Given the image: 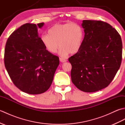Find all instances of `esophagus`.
Here are the masks:
<instances>
[{
  "label": "esophagus",
  "instance_id": "esophagus-1",
  "mask_svg": "<svg viewBox=\"0 0 125 125\" xmlns=\"http://www.w3.org/2000/svg\"><path fill=\"white\" fill-rule=\"evenodd\" d=\"M60 61L61 62H67V60L64 59V58H62V57H60Z\"/></svg>",
  "mask_w": 125,
  "mask_h": 125
}]
</instances>
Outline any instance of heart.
<instances>
[{
	"label": "heart",
	"instance_id": "heart-1",
	"mask_svg": "<svg viewBox=\"0 0 125 125\" xmlns=\"http://www.w3.org/2000/svg\"><path fill=\"white\" fill-rule=\"evenodd\" d=\"M84 31L81 26L76 23H67L53 26L48 34L41 36V41L49 52L55 53L59 46V54L65 57L69 53L77 52L82 46Z\"/></svg>",
	"mask_w": 125,
	"mask_h": 125
}]
</instances>
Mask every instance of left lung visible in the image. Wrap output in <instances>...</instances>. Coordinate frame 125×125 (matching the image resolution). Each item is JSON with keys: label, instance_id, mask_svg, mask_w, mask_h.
<instances>
[{"label": "left lung", "instance_id": "obj_1", "mask_svg": "<svg viewBox=\"0 0 125 125\" xmlns=\"http://www.w3.org/2000/svg\"><path fill=\"white\" fill-rule=\"evenodd\" d=\"M85 35L80 50L69 58L71 81L78 89L94 92L106 87L120 67L123 44L120 35L108 23L84 20Z\"/></svg>", "mask_w": 125, "mask_h": 125}]
</instances>
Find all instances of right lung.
Instances as JSON below:
<instances>
[{
	"mask_svg": "<svg viewBox=\"0 0 125 125\" xmlns=\"http://www.w3.org/2000/svg\"><path fill=\"white\" fill-rule=\"evenodd\" d=\"M44 23H27L8 38L4 63L13 84L31 94L46 92L52 82L59 58L49 52L39 36L38 28Z\"/></svg>",
	"mask_w": 125,
	"mask_h": 125,
	"instance_id": "obj_1",
	"label": "right lung"
}]
</instances>
